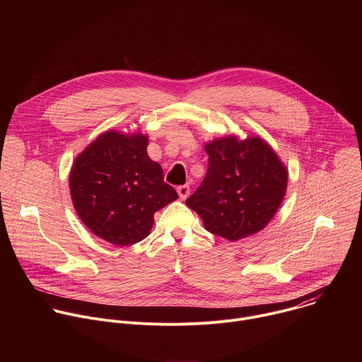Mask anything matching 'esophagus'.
Listing matches in <instances>:
<instances>
[{"instance_id": "esophagus-1", "label": "esophagus", "mask_w": 362, "mask_h": 362, "mask_svg": "<svg viewBox=\"0 0 362 362\" xmlns=\"http://www.w3.org/2000/svg\"><path fill=\"white\" fill-rule=\"evenodd\" d=\"M177 193H179L180 199L185 200V199L189 196V193H190V186H189V185H182V186H179V187H177Z\"/></svg>"}]
</instances>
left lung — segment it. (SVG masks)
I'll return each instance as SVG.
<instances>
[{"mask_svg":"<svg viewBox=\"0 0 362 362\" xmlns=\"http://www.w3.org/2000/svg\"><path fill=\"white\" fill-rule=\"evenodd\" d=\"M209 168L186 200L204 229L236 242L261 232L285 197L288 169L259 136H225L204 143Z\"/></svg>","mask_w":362,"mask_h":362,"instance_id":"left-lung-1","label":"left lung"}]
</instances>
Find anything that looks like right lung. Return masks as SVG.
Returning <instances> with one entry per match:
<instances>
[{"mask_svg": "<svg viewBox=\"0 0 362 362\" xmlns=\"http://www.w3.org/2000/svg\"><path fill=\"white\" fill-rule=\"evenodd\" d=\"M148 137L107 130L76 158L70 194L81 222L95 236L117 246L148 236L153 216L177 199L163 170L147 154Z\"/></svg>", "mask_w": 362, "mask_h": 362, "instance_id": "1", "label": "right lung"}]
</instances>
